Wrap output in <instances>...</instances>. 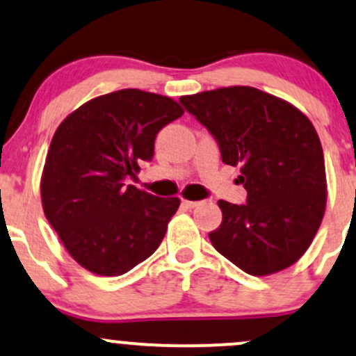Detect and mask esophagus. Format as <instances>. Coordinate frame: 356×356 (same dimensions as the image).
Returning a JSON list of instances; mask_svg holds the SVG:
<instances>
[{
    "label": "esophagus",
    "instance_id": "1",
    "mask_svg": "<svg viewBox=\"0 0 356 356\" xmlns=\"http://www.w3.org/2000/svg\"><path fill=\"white\" fill-rule=\"evenodd\" d=\"M181 205L186 207V209H195V207L200 205V202H191V200H183Z\"/></svg>",
    "mask_w": 356,
    "mask_h": 356
}]
</instances>
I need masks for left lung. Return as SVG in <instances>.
Returning <instances> with one entry per match:
<instances>
[{
	"mask_svg": "<svg viewBox=\"0 0 356 356\" xmlns=\"http://www.w3.org/2000/svg\"><path fill=\"white\" fill-rule=\"evenodd\" d=\"M217 139L222 161L241 166L245 205L220 200L211 245L250 275H269L302 257L326 209L323 147L293 104L234 86L179 97Z\"/></svg>",
	"mask_w": 356,
	"mask_h": 356,
	"instance_id": "left-lung-1",
	"label": "left lung"
}]
</instances>
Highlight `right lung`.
Masks as SVG:
<instances>
[{"mask_svg": "<svg viewBox=\"0 0 356 356\" xmlns=\"http://www.w3.org/2000/svg\"><path fill=\"white\" fill-rule=\"evenodd\" d=\"M185 111L166 95L122 89L67 115L51 138L40 193L47 220L74 261L99 275L126 274L165 237L179 198L127 185L154 139Z\"/></svg>", "mask_w": 356, "mask_h": 356, "instance_id": "add662e5", "label": "right lung"}]
</instances>
